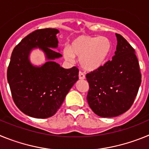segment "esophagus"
Wrapping results in <instances>:
<instances>
[{"instance_id":"obj_1","label":"esophagus","mask_w":149,"mask_h":149,"mask_svg":"<svg viewBox=\"0 0 149 149\" xmlns=\"http://www.w3.org/2000/svg\"><path fill=\"white\" fill-rule=\"evenodd\" d=\"M78 77H79V79H80V80H84V79H85V74H84L83 72H79Z\"/></svg>"}]
</instances>
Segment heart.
I'll use <instances>...</instances> for the list:
<instances>
[{"mask_svg":"<svg viewBox=\"0 0 149 149\" xmlns=\"http://www.w3.org/2000/svg\"><path fill=\"white\" fill-rule=\"evenodd\" d=\"M111 51L112 43L108 38L82 35L74 38L69 47L63 49V55L68 62L77 57L84 70L95 72L104 65Z\"/></svg>","mask_w":149,"mask_h":149,"instance_id":"obj_1","label":"heart"}]
</instances>
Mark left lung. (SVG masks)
<instances>
[{"label":"left lung","mask_w":149,"mask_h":149,"mask_svg":"<svg viewBox=\"0 0 149 149\" xmlns=\"http://www.w3.org/2000/svg\"><path fill=\"white\" fill-rule=\"evenodd\" d=\"M116 36V51L111 61L86 76L89 84V107L104 118L118 116L129 110L141 84L135 51L122 36Z\"/></svg>","instance_id":"obj_1"}]
</instances>
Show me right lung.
Segmentation results:
<instances>
[{"mask_svg": "<svg viewBox=\"0 0 149 149\" xmlns=\"http://www.w3.org/2000/svg\"><path fill=\"white\" fill-rule=\"evenodd\" d=\"M57 29L37 30L27 35L13 49L7 69V81L13 101L26 115L45 119L56 113L71 88L78 80L76 67L64 68L55 60L62 55L57 49ZM39 49L46 62L40 66L30 61L31 52Z\"/></svg>", "mask_w": 149, "mask_h": 149, "instance_id": "obj_1", "label": "right lung"}]
</instances>
